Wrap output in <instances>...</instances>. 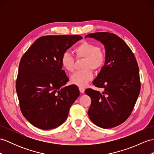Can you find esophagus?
Segmentation results:
<instances>
[{"mask_svg":"<svg viewBox=\"0 0 154 154\" xmlns=\"http://www.w3.org/2000/svg\"><path fill=\"white\" fill-rule=\"evenodd\" d=\"M79 89H80V93H84L85 88H84V87H82V86H80V87H79Z\"/></svg>","mask_w":154,"mask_h":154,"instance_id":"34e87169","label":"esophagus"}]
</instances>
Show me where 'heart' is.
<instances>
[{"label":"heart","mask_w":154,"mask_h":154,"mask_svg":"<svg viewBox=\"0 0 154 154\" xmlns=\"http://www.w3.org/2000/svg\"><path fill=\"white\" fill-rule=\"evenodd\" d=\"M74 53L77 58H84L82 67L84 69L75 72L70 76V82L79 86H84L92 79V69H100L105 61L106 54L104 48L95 46L89 42H83L74 48ZM62 66L67 72H72L74 66V58L69 53H65L61 57Z\"/></svg>","instance_id":"b5f03b06"}]
</instances>
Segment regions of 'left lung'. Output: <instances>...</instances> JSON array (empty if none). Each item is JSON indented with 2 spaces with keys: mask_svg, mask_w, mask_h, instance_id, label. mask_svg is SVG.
<instances>
[{
  "mask_svg": "<svg viewBox=\"0 0 154 154\" xmlns=\"http://www.w3.org/2000/svg\"><path fill=\"white\" fill-rule=\"evenodd\" d=\"M93 38L105 48V63L93 84L103 92L85 89L91 99L88 116L96 125L110 129L124 122L132 112L140 91L139 69L129 47L115 34L99 32Z\"/></svg>",
  "mask_w": 154,
  "mask_h": 154,
  "instance_id": "obj_1",
  "label": "left lung"
}]
</instances>
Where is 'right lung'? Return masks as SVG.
I'll return each instance as SVG.
<instances>
[{"instance_id": "1", "label": "right lung", "mask_w": 154, "mask_h": 154, "mask_svg": "<svg viewBox=\"0 0 154 154\" xmlns=\"http://www.w3.org/2000/svg\"><path fill=\"white\" fill-rule=\"evenodd\" d=\"M79 35L40 37L21 57L16 80L20 109L32 125L48 130L64 123L70 106L80 95L76 85L62 70L61 57L82 39Z\"/></svg>"}]
</instances>
